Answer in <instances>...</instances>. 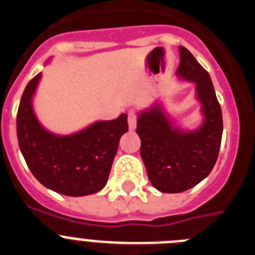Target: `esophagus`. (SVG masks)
<instances>
[{
    "instance_id": "obj_1",
    "label": "esophagus",
    "mask_w": 255,
    "mask_h": 255,
    "mask_svg": "<svg viewBox=\"0 0 255 255\" xmlns=\"http://www.w3.org/2000/svg\"><path fill=\"white\" fill-rule=\"evenodd\" d=\"M136 119H138V116H136L135 111H130L129 116H128V123H129V128L130 130H134L136 126Z\"/></svg>"
}]
</instances>
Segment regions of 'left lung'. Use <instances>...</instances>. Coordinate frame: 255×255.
<instances>
[{"mask_svg": "<svg viewBox=\"0 0 255 255\" xmlns=\"http://www.w3.org/2000/svg\"><path fill=\"white\" fill-rule=\"evenodd\" d=\"M177 75L194 82L203 124L194 131L172 126L160 104L139 113L136 134L140 156L151 184L163 193H181L199 184L218 160L223 134L222 108L207 71L185 47H180Z\"/></svg>", "mask_w": 255, "mask_h": 255, "instance_id": "8db88e82", "label": "left lung"}]
</instances>
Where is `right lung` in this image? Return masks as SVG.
I'll return each instance as SVG.
<instances>
[{
  "label": "right lung",
  "mask_w": 255,
  "mask_h": 255,
  "mask_svg": "<svg viewBox=\"0 0 255 255\" xmlns=\"http://www.w3.org/2000/svg\"><path fill=\"white\" fill-rule=\"evenodd\" d=\"M41 73L24 88L16 115L19 148L29 170L45 188L70 197L102 190L108 181L120 138L129 130L125 113L98 121L70 135H56L37 121L32 96Z\"/></svg>",
  "instance_id": "obj_1"
}]
</instances>
